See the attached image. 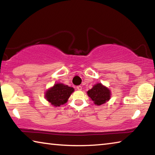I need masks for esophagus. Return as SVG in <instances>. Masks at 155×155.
Returning <instances> with one entry per match:
<instances>
[{
	"mask_svg": "<svg viewBox=\"0 0 155 155\" xmlns=\"http://www.w3.org/2000/svg\"><path fill=\"white\" fill-rule=\"evenodd\" d=\"M77 89L78 90H82V87L81 85H78L77 87Z\"/></svg>",
	"mask_w": 155,
	"mask_h": 155,
	"instance_id": "esophagus-1",
	"label": "esophagus"
}]
</instances>
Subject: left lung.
<instances>
[{"label": "left lung", "mask_w": 155, "mask_h": 155, "mask_svg": "<svg viewBox=\"0 0 155 155\" xmlns=\"http://www.w3.org/2000/svg\"><path fill=\"white\" fill-rule=\"evenodd\" d=\"M110 91L101 83H98L87 91V95L97 105H101L110 99Z\"/></svg>", "instance_id": "8db88e82"}]
</instances>
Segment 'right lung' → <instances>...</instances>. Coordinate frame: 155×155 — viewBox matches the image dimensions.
Returning <instances> with one entry per match:
<instances>
[{
	"mask_svg": "<svg viewBox=\"0 0 155 155\" xmlns=\"http://www.w3.org/2000/svg\"><path fill=\"white\" fill-rule=\"evenodd\" d=\"M74 88L61 83L55 84L46 93V98L54 107H59L66 103Z\"/></svg>",
	"mask_w": 155,
	"mask_h": 155,
	"instance_id": "add662e5",
	"label": "right lung"
}]
</instances>
